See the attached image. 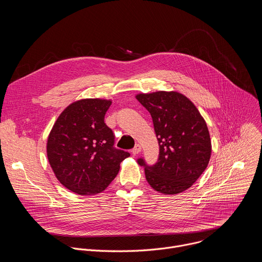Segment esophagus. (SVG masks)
Returning a JSON list of instances; mask_svg holds the SVG:
<instances>
[{
    "label": "esophagus",
    "mask_w": 262,
    "mask_h": 262,
    "mask_svg": "<svg viewBox=\"0 0 262 262\" xmlns=\"http://www.w3.org/2000/svg\"><path fill=\"white\" fill-rule=\"evenodd\" d=\"M140 151H141V145L140 144H136V146L133 148V150H132L133 155L137 156L138 154H140Z\"/></svg>",
    "instance_id": "esophagus-1"
}]
</instances>
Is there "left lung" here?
<instances>
[{"label":"left lung","mask_w":262,"mask_h":262,"mask_svg":"<svg viewBox=\"0 0 262 262\" xmlns=\"http://www.w3.org/2000/svg\"><path fill=\"white\" fill-rule=\"evenodd\" d=\"M136 98L150 113L160 146L155 165L148 166L143 158L138 159L146 180L165 195L191 188L206 169L211 155L209 132L198 108L174 91L141 93Z\"/></svg>","instance_id":"1"}]
</instances>
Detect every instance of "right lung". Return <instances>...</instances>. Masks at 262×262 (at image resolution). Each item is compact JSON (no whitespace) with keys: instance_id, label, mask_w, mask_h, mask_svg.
<instances>
[{"instance_id":"obj_1","label":"right lung","mask_w":262,"mask_h":262,"mask_svg":"<svg viewBox=\"0 0 262 262\" xmlns=\"http://www.w3.org/2000/svg\"><path fill=\"white\" fill-rule=\"evenodd\" d=\"M112 101L87 98L69 104L55 122L47 145L57 179L79 195L106 189L130 155L114 147L115 136L104 123Z\"/></svg>"}]
</instances>
